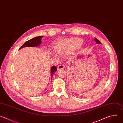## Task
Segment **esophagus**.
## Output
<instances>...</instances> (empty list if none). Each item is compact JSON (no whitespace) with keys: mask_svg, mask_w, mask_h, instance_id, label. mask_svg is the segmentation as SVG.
<instances>
[{"mask_svg":"<svg viewBox=\"0 0 123 123\" xmlns=\"http://www.w3.org/2000/svg\"><path fill=\"white\" fill-rule=\"evenodd\" d=\"M64 67H65L64 64H61V65H60L58 67V69H62V68H64Z\"/></svg>","mask_w":123,"mask_h":123,"instance_id":"34e87169","label":"esophagus"}]
</instances>
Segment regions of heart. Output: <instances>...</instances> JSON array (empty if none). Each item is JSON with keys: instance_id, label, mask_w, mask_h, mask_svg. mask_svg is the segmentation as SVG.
Instances as JSON below:
<instances>
[{"instance_id": "1", "label": "heart", "mask_w": 123, "mask_h": 123, "mask_svg": "<svg viewBox=\"0 0 123 123\" xmlns=\"http://www.w3.org/2000/svg\"><path fill=\"white\" fill-rule=\"evenodd\" d=\"M80 43V40L76 38L71 40H61L56 43L55 50L57 54L62 55L75 49Z\"/></svg>"}]
</instances>
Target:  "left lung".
Segmentation results:
<instances>
[{
	"label": "left lung",
	"instance_id": "8db88e82",
	"mask_svg": "<svg viewBox=\"0 0 123 123\" xmlns=\"http://www.w3.org/2000/svg\"><path fill=\"white\" fill-rule=\"evenodd\" d=\"M95 40L96 43H97V44H101V42L99 40H98L97 38H95Z\"/></svg>",
	"mask_w": 123,
	"mask_h": 123
}]
</instances>
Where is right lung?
<instances>
[{
    "mask_svg": "<svg viewBox=\"0 0 123 123\" xmlns=\"http://www.w3.org/2000/svg\"><path fill=\"white\" fill-rule=\"evenodd\" d=\"M42 37H43V36L37 37H34L30 40H28L27 41L25 42V43L23 45H22V46L20 47V48H19V49H20L23 48H24V47H37V46L39 45L41 43V38H42ZM56 71H57V68H56L55 66H54L51 68V71H50L51 78H52L54 73Z\"/></svg>",
    "mask_w": 123,
    "mask_h": 123,
    "instance_id": "right-lung-1",
    "label": "right lung"
}]
</instances>
